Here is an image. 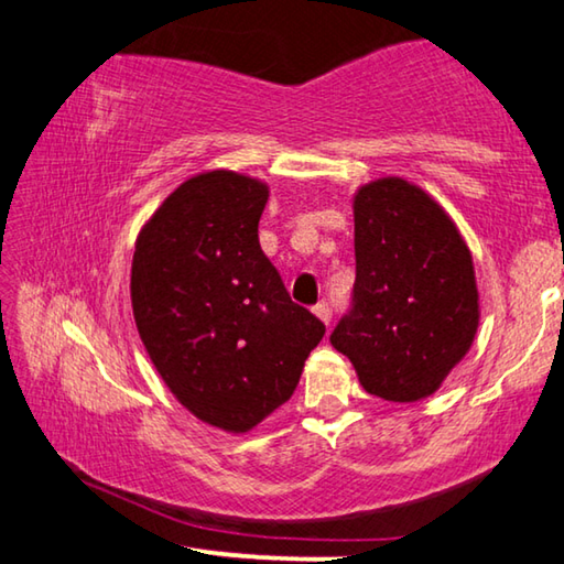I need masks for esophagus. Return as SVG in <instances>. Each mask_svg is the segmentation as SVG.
Masks as SVG:
<instances>
[{
	"instance_id": "34e87169",
	"label": "esophagus",
	"mask_w": 564,
	"mask_h": 564,
	"mask_svg": "<svg viewBox=\"0 0 564 564\" xmlns=\"http://www.w3.org/2000/svg\"><path fill=\"white\" fill-rule=\"evenodd\" d=\"M313 313H316V316H318V318L328 326V323H330V316H333L330 308H328V303H318L316 308H313Z\"/></svg>"
}]
</instances>
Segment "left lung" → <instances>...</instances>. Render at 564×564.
Returning a JSON list of instances; mask_svg holds the SVG:
<instances>
[{
  "instance_id": "obj_1",
  "label": "left lung",
  "mask_w": 564,
  "mask_h": 564,
  "mask_svg": "<svg viewBox=\"0 0 564 564\" xmlns=\"http://www.w3.org/2000/svg\"><path fill=\"white\" fill-rule=\"evenodd\" d=\"M352 221V308L330 343L370 395L415 403L443 386L475 340L470 248L433 196L398 176L360 186Z\"/></svg>"
}]
</instances>
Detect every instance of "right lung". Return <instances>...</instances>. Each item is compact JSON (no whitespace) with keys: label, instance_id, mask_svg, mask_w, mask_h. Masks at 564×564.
I'll return each instance as SVG.
<instances>
[{"label":"right lung","instance_id":"1","mask_svg":"<svg viewBox=\"0 0 564 564\" xmlns=\"http://www.w3.org/2000/svg\"><path fill=\"white\" fill-rule=\"evenodd\" d=\"M269 184L186 178L137 238L131 308L161 380L188 413L248 433L283 405L326 326L291 301L259 243Z\"/></svg>","mask_w":564,"mask_h":564}]
</instances>
